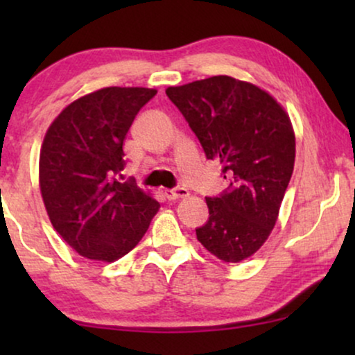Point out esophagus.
<instances>
[{
  "label": "esophagus",
  "instance_id": "obj_1",
  "mask_svg": "<svg viewBox=\"0 0 355 355\" xmlns=\"http://www.w3.org/2000/svg\"><path fill=\"white\" fill-rule=\"evenodd\" d=\"M164 196H166L168 200H179V198L189 197V191H187L186 187L166 189V191H164Z\"/></svg>",
  "mask_w": 355,
  "mask_h": 355
}]
</instances>
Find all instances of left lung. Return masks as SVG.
Masks as SVG:
<instances>
[{"instance_id": "obj_1", "label": "left lung", "mask_w": 355, "mask_h": 355, "mask_svg": "<svg viewBox=\"0 0 355 355\" xmlns=\"http://www.w3.org/2000/svg\"><path fill=\"white\" fill-rule=\"evenodd\" d=\"M166 95L230 181L223 196L205 198L210 218L196 230L198 242L227 263L249 259L273 231L294 171L289 114L268 92L231 76L168 87Z\"/></svg>"}]
</instances>
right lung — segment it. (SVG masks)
I'll return each instance as SVG.
<instances>
[{
    "mask_svg": "<svg viewBox=\"0 0 355 355\" xmlns=\"http://www.w3.org/2000/svg\"><path fill=\"white\" fill-rule=\"evenodd\" d=\"M157 95L145 87H105L67 105L48 128L38 182L55 231L77 254L116 261L147 232L159 203L119 182L124 140L135 114Z\"/></svg>",
    "mask_w": 355,
    "mask_h": 355,
    "instance_id": "1",
    "label": "right lung"
}]
</instances>
